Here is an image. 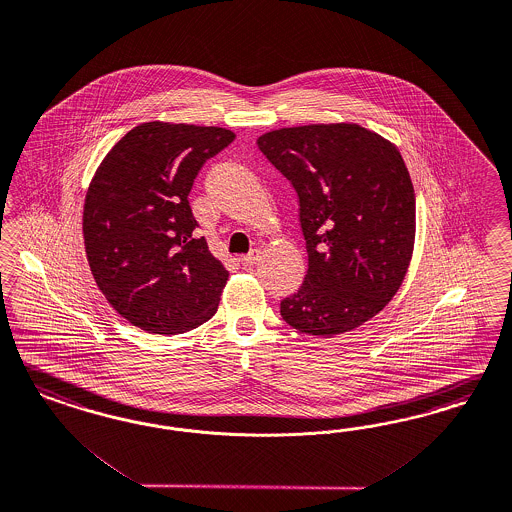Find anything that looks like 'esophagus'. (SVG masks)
Returning a JSON list of instances; mask_svg holds the SVG:
<instances>
[{
	"label": "esophagus",
	"instance_id": "obj_1",
	"mask_svg": "<svg viewBox=\"0 0 512 512\" xmlns=\"http://www.w3.org/2000/svg\"><path fill=\"white\" fill-rule=\"evenodd\" d=\"M259 255H261V251H259V249H251L247 255H244V257L240 259V263H242V266L249 268V266H253L257 261H259Z\"/></svg>",
	"mask_w": 512,
	"mask_h": 512
}]
</instances>
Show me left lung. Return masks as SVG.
<instances>
[{
	"mask_svg": "<svg viewBox=\"0 0 512 512\" xmlns=\"http://www.w3.org/2000/svg\"><path fill=\"white\" fill-rule=\"evenodd\" d=\"M257 145L299 196L308 251L282 318L323 338L363 325L399 291L414 249L416 198L399 149L350 123L280 128Z\"/></svg>",
	"mask_w": 512,
	"mask_h": 512,
	"instance_id": "left-lung-1",
	"label": "left lung"
}]
</instances>
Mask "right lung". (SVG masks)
I'll list each match as a JSON object with an SVG mask.
<instances>
[{"label":"right lung","instance_id":"obj_1","mask_svg":"<svg viewBox=\"0 0 512 512\" xmlns=\"http://www.w3.org/2000/svg\"><path fill=\"white\" fill-rule=\"evenodd\" d=\"M234 132L143 123L113 145L90 181L83 236L107 302L147 333L179 335L217 312L229 272L210 253L187 196Z\"/></svg>","mask_w":512,"mask_h":512}]
</instances>
